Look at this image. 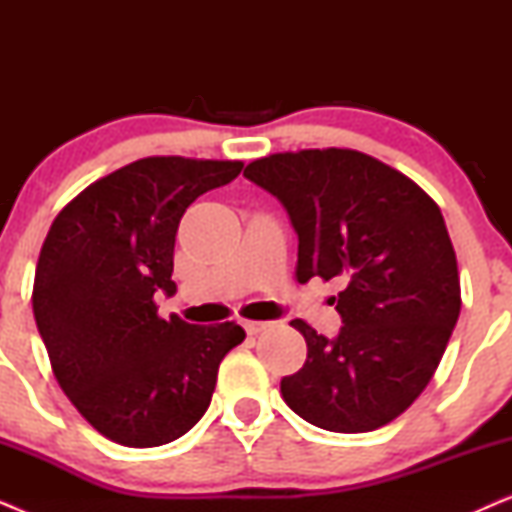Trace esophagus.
I'll return each mask as SVG.
<instances>
[{
	"instance_id": "1",
	"label": "esophagus",
	"mask_w": 512,
	"mask_h": 512,
	"mask_svg": "<svg viewBox=\"0 0 512 512\" xmlns=\"http://www.w3.org/2000/svg\"><path fill=\"white\" fill-rule=\"evenodd\" d=\"M242 326H244V331H247L249 335H258V333H263L265 328H270V321H249V319H244Z\"/></svg>"
}]
</instances>
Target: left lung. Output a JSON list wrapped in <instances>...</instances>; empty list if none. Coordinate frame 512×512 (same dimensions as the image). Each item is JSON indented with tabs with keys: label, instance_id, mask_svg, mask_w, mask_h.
I'll return each mask as SVG.
<instances>
[{
	"label": "left lung",
	"instance_id": "8db88e82",
	"mask_svg": "<svg viewBox=\"0 0 512 512\" xmlns=\"http://www.w3.org/2000/svg\"><path fill=\"white\" fill-rule=\"evenodd\" d=\"M244 177L282 202L298 235L300 284L345 282L342 328L305 321L307 361L282 380L289 408L319 429L375 431L412 405L457 326V256L436 202L394 167L352 149L254 160Z\"/></svg>",
	"mask_w": 512,
	"mask_h": 512
}]
</instances>
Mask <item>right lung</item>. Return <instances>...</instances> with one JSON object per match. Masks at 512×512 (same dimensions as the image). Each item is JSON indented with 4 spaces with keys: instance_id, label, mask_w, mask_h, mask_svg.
<instances>
[{
    "instance_id": "add662e5",
    "label": "right lung",
    "mask_w": 512,
    "mask_h": 512,
    "mask_svg": "<svg viewBox=\"0 0 512 512\" xmlns=\"http://www.w3.org/2000/svg\"><path fill=\"white\" fill-rule=\"evenodd\" d=\"M240 172V160H135L76 195L48 230L32 293L39 335L74 408L118 445L158 447L191 431L223 356L247 335L235 321H165L153 300L177 293L188 205Z\"/></svg>"
}]
</instances>
